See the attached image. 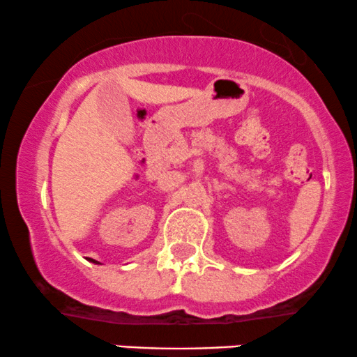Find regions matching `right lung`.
Masks as SVG:
<instances>
[{
	"label": "right lung",
	"mask_w": 357,
	"mask_h": 357,
	"mask_svg": "<svg viewBox=\"0 0 357 357\" xmlns=\"http://www.w3.org/2000/svg\"><path fill=\"white\" fill-rule=\"evenodd\" d=\"M90 261H93V264H98V261H96L93 259H90Z\"/></svg>",
	"instance_id": "right-lung-1"
}]
</instances>
